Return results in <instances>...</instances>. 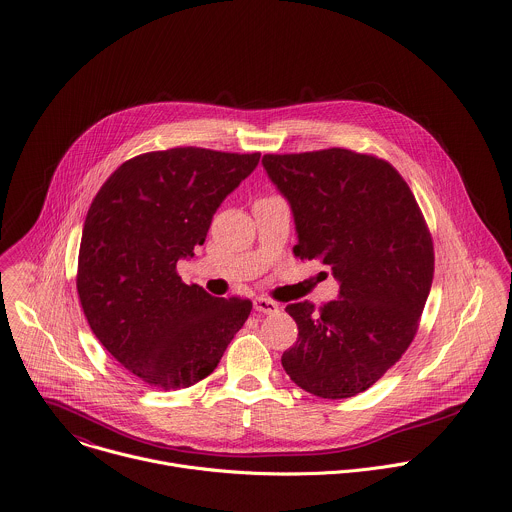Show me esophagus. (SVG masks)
<instances>
[{"label": "esophagus", "instance_id": "esophagus-1", "mask_svg": "<svg viewBox=\"0 0 512 512\" xmlns=\"http://www.w3.org/2000/svg\"><path fill=\"white\" fill-rule=\"evenodd\" d=\"M253 309L259 313H277L279 305L267 297H255L253 299Z\"/></svg>", "mask_w": 512, "mask_h": 512}]
</instances>
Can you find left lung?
I'll return each instance as SVG.
<instances>
[{
	"mask_svg": "<svg viewBox=\"0 0 512 512\" xmlns=\"http://www.w3.org/2000/svg\"><path fill=\"white\" fill-rule=\"evenodd\" d=\"M289 203L295 257L331 269L337 299L287 305L299 335L281 356L305 392L342 400L374 386L408 350L426 305L434 251L418 203L386 160L346 148L265 154Z\"/></svg>",
	"mask_w": 512,
	"mask_h": 512,
	"instance_id": "8db88e82",
	"label": "left lung"
}]
</instances>
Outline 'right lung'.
I'll return each instance as SVG.
<instances>
[{
	"mask_svg": "<svg viewBox=\"0 0 512 512\" xmlns=\"http://www.w3.org/2000/svg\"><path fill=\"white\" fill-rule=\"evenodd\" d=\"M259 152H146L120 164L94 197L80 243L78 295L98 342L156 388L207 378L251 313V301L185 285L177 263L205 243L221 203Z\"/></svg>",
	"mask_w": 512,
	"mask_h": 512,
	"instance_id": "add662e5",
	"label": "right lung"
}]
</instances>
